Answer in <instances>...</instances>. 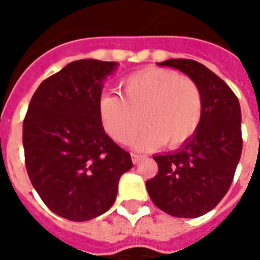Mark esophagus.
Returning <instances> with one entry per match:
<instances>
[{"mask_svg": "<svg viewBox=\"0 0 260 260\" xmlns=\"http://www.w3.org/2000/svg\"><path fill=\"white\" fill-rule=\"evenodd\" d=\"M131 157H132V163L134 164H138L142 160L141 154H136V153H132V154H131Z\"/></svg>", "mask_w": 260, "mask_h": 260, "instance_id": "34e87169", "label": "esophagus"}]
</instances>
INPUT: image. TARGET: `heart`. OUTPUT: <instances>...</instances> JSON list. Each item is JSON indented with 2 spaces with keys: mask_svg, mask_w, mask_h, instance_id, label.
I'll return each instance as SVG.
<instances>
[{
  "mask_svg": "<svg viewBox=\"0 0 260 260\" xmlns=\"http://www.w3.org/2000/svg\"><path fill=\"white\" fill-rule=\"evenodd\" d=\"M122 96L104 94L99 113L104 129L114 141L126 143L142 122L145 126L132 141L136 149L182 145L202 119V96L189 78L174 71L147 68L121 82Z\"/></svg>",
  "mask_w": 260,
  "mask_h": 260,
  "instance_id": "heart-1",
  "label": "heart"
}]
</instances>
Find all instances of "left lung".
<instances>
[{
  "mask_svg": "<svg viewBox=\"0 0 260 260\" xmlns=\"http://www.w3.org/2000/svg\"><path fill=\"white\" fill-rule=\"evenodd\" d=\"M189 76L202 96V119L175 152L154 156L157 175L146 181L153 203L174 217L195 218L217 206L229 191L241 152V107L223 79L193 59L157 62Z\"/></svg>",
  "mask_w": 260,
  "mask_h": 260,
  "instance_id": "8db88e82",
  "label": "left lung"
}]
</instances>
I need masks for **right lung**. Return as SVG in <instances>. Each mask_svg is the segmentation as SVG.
<instances>
[{
	"mask_svg": "<svg viewBox=\"0 0 260 260\" xmlns=\"http://www.w3.org/2000/svg\"><path fill=\"white\" fill-rule=\"evenodd\" d=\"M118 62L79 59L42 82L23 121L27 174L50 210L86 221L113 206L131 154L103 128L99 103Z\"/></svg>",
	"mask_w": 260,
	"mask_h": 260,
	"instance_id": "right-lung-1",
	"label": "right lung"
}]
</instances>
